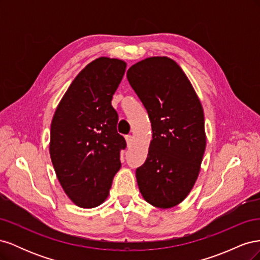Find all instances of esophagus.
<instances>
[{
  "label": "esophagus",
  "instance_id": "1",
  "mask_svg": "<svg viewBox=\"0 0 260 260\" xmlns=\"http://www.w3.org/2000/svg\"><path fill=\"white\" fill-rule=\"evenodd\" d=\"M125 141H127V145H128V147H129V146H131V144H132V141H133V137H132V136H127V137H125Z\"/></svg>",
  "mask_w": 260,
  "mask_h": 260
}]
</instances>
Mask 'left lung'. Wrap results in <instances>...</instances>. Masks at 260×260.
Instances as JSON below:
<instances>
[{"instance_id": "1", "label": "left lung", "mask_w": 260, "mask_h": 260, "mask_svg": "<svg viewBox=\"0 0 260 260\" xmlns=\"http://www.w3.org/2000/svg\"><path fill=\"white\" fill-rule=\"evenodd\" d=\"M127 78L153 131L147 158L136 171L140 192L151 205L171 208L191 192L201 170L206 148L201 101L183 70L167 56L138 61Z\"/></svg>"}]
</instances>
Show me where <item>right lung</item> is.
Instances as JSON below:
<instances>
[{"mask_svg":"<svg viewBox=\"0 0 260 260\" xmlns=\"http://www.w3.org/2000/svg\"><path fill=\"white\" fill-rule=\"evenodd\" d=\"M127 64L99 57L86 65L60 100L51 123L50 155L56 177L77 206L93 208L109 194L127 144L117 132L112 99Z\"/></svg>","mask_w":260,"mask_h":260,"instance_id":"obj_1","label":"right lung"}]
</instances>
